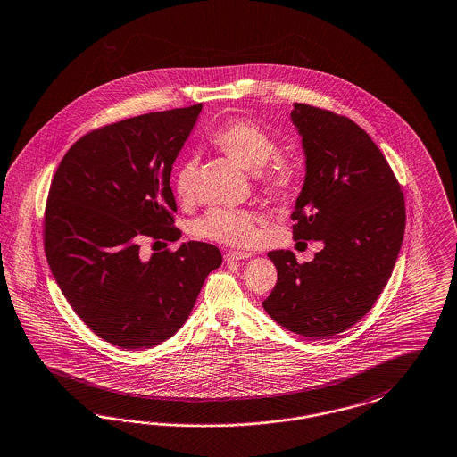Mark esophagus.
Instances as JSON below:
<instances>
[{"mask_svg":"<svg viewBox=\"0 0 457 457\" xmlns=\"http://www.w3.org/2000/svg\"><path fill=\"white\" fill-rule=\"evenodd\" d=\"M250 253H246V252H228V253H224V260L226 262H237V260H246V258H250Z\"/></svg>","mask_w":457,"mask_h":457,"instance_id":"1","label":"esophagus"}]
</instances>
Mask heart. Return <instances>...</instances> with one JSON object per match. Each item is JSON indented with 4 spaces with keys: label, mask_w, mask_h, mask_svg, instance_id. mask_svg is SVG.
<instances>
[{
    "label": "heart",
    "mask_w": 457,
    "mask_h": 457,
    "mask_svg": "<svg viewBox=\"0 0 457 457\" xmlns=\"http://www.w3.org/2000/svg\"><path fill=\"white\" fill-rule=\"evenodd\" d=\"M212 141L246 170H260L269 161L271 163L258 173L262 192L274 201H287L297 187V170L289 160L275 156L278 145L274 136L246 119H235L220 126ZM197 156H188L179 166L173 177L175 197L183 204L194 201L197 182ZM258 216L246 209H211L204 218L194 224V235L212 239L228 246L248 248L255 245Z\"/></svg>",
    "instance_id": "obj_1"
}]
</instances>
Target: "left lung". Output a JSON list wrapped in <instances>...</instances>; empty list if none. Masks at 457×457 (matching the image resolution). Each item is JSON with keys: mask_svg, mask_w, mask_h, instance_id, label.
I'll return each mask as SVG.
<instances>
[{"mask_svg": "<svg viewBox=\"0 0 457 457\" xmlns=\"http://www.w3.org/2000/svg\"><path fill=\"white\" fill-rule=\"evenodd\" d=\"M306 179L295 201L294 239L323 241L312 262L275 250L274 291L263 308L303 337L331 338L353 327L383 293L404 235V197L381 149L345 115L294 104Z\"/></svg>", "mask_w": 457, "mask_h": 457, "instance_id": "1", "label": "left lung"}]
</instances>
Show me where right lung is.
<instances>
[{
    "mask_svg": "<svg viewBox=\"0 0 457 457\" xmlns=\"http://www.w3.org/2000/svg\"><path fill=\"white\" fill-rule=\"evenodd\" d=\"M202 104L151 112L93 129L55 170L44 212V250L59 289L95 335L117 347L168 340L222 262L202 241L141 255V239L180 231L171 166Z\"/></svg>",
    "mask_w": 457,
    "mask_h": 457,
    "instance_id": "right-lung-1",
    "label": "right lung"
}]
</instances>
